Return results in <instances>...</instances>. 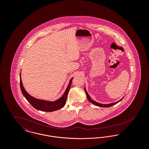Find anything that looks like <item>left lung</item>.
<instances>
[{
  "label": "left lung",
  "mask_w": 149,
  "mask_h": 149,
  "mask_svg": "<svg viewBox=\"0 0 149 149\" xmlns=\"http://www.w3.org/2000/svg\"><path fill=\"white\" fill-rule=\"evenodd\" d=\"M84 90H85V93H86V96H87V98H88V99L89 100V101L91 102V103H92L93 104H94V105H95V106H99L100 107H109L112 106H113L114 104H116L117 103H118V102H120V100H122V99H120V100H119V101H118V102H115V103H111V104H100V103H98V102H95L94 100H93V99H91V97H90V96H89V95L88 94V93H87L86 92V89H84Z\"/></svg>",
  "instance_id": "obj_1"
}]
</instances>
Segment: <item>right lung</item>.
Listing matches in <instances>:
<instances>
[{"mask_svg": "<svg viewBox=\"0 0 149 149\" xmlns=\"http://www.w3.org/2000/svg\"><path fill=\"white\" fill-rule=\"evenodd\" d=\"M73 78L71 79L69 82V84L68 86V88L64 93L63 96L58 100L55 102H49L43 100L36 99L35 98L30 95L24 89L21 78V73H20V86L21 89L22 93L26 99L28 100L29 103L37 110H40L44 112H53L57 111L59 109L62 108L65 106L66 101L67 99L68 94L71 87V83Z\"/></svg>", "mask_w": 149, "mask_h": 149, "instance_id": "obj_1", "label": "right lung"}]
</instances>
